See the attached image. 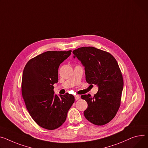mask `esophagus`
Here are the masks:
<instances>
[{
    "label": "esophagus",
    "instance_id": "1",
    "mask_svg": "<svg viewBox=\"0 0 148 148\" xmlns=\"http://www.w3.org/2000/svg\"><path fill=\"white\" fill-rule=\"evenodd\" d=\"M80 96L79 95H75V100L80 99Z\"/></svg>",
    "mask_w": 148,
    "mask_h": 148
}]
</instances>
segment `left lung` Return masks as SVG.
<instances>
[{
  "label": "left lung",
  "mask_w": 148,
  "mask_h": 148,
  "mask_svg": "<svg viewBox=\"0 0 148 148\" xmlns=\"http://www.w3.org/2000/svg\"><path fill=\"white\" fill-rule=\"evenodd\" d=\"M73 53L84 66L86 82L99 88L93 97L81 96L88 104L84 116L93 124L105 125L115 117L121 104L124 82L119 64L111 53L94 47H80Z\"/></svg>",
  "instance_id": "8db88e82"
}]
</instances>
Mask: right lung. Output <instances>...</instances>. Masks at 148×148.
<instances>
[{
    "mask_svg": "<svg viewBox=\"0 0 148 148\" xmlns=\"http://www.w3.org/2000/svg\"><path fill=\"white\" fill-rule=\"evenodd\" d=\"M71 52H44L28 61L24 69L21 91L26 108L33 120L47 130L62 125L75 101L71 94L58 96L53 90V84L58 81V68Z\"/></svg>",
    "mask_w": 148,
    "mask_h": 148,
    "instance_id": "right-lung-1",
    "label": "right lung"
}]
</instances>
